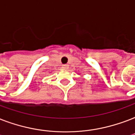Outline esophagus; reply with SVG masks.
<instances>
[{
	"instance_id": "obj_1",
	"label": "esophagus",
	"mask_w": 135,
	"mask_h": 135,
	"mask_svg": "<svg viewBox=\"0 0 135 135\" xmlns=\"http://www.w3.org/2000/svg\"><path fill=\"white\" fill-rule=\"evenodd\" d=\"M62 68L65 69H68V65H62Z\"/></svg>"
}]
</instances>
